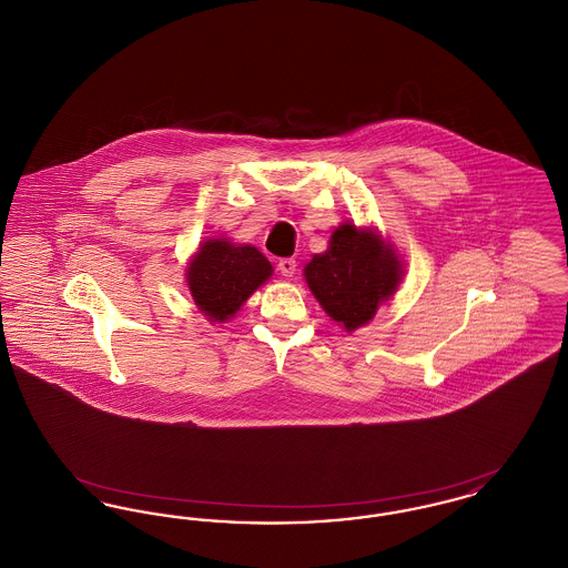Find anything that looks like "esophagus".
Wrapping results in <instances>:
<instances>
[{
  "mask_svg": "<svg viewBox=\"0 0 568 568\" xmlns=\"http://www.w3.org/2000/svg\"><path fill=\"white\" fill-rule=\"evenodd\" d=\"M278 271H281L283 276L292 278V276L296 274V260H294V257H283V260H278Z\"/></svg>",
  "mask_w": 568,
  "mask_h": 568,
  "instance_id": "34e87169",
  "label": "esophagus"
}]
</instances>
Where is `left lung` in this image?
I'll return each instance as SVG.
<instances>
[{"label": "left lung", "mask_w": 568, "mask_h": 568, "mask_svg": "<svg viewBox=\"0 0 568 568\" xmlns=\"http://www.w3.org/2000/svg\"><path fill=\"white\" fill-rule=\"evenodd\" d=\"M403 262L394 244L385 243L375 230L341 223L324 253L304 266L308 290L325 313L353 332L368 324L377 308L396 294L403 281Z\"/></svg>", "instance_id": "1"}]
</instances>
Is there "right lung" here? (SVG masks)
I'll list each match as a JSON object with an SVG mask.
<instances>
[{
    "mask_svg": "<svg viewBox=\"0 0 568 568\" xmlns=\"http://www.w3.org/2000/svg\"><path fill=\"white\" fill-rule=\"evenodd\" d=\"M185 276L195 306L211 322L223 324L271 278L272 264L251 244L211 239L200 244Z\"/></svg>",
    "mask_w": 568,
    "mask_h": 568,
    "instance_id": "obj_1",
    "label": "right lung"
}]
</instances>
